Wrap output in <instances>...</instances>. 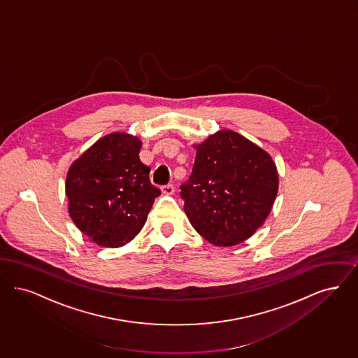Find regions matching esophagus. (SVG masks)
<instances>
[{"label":"esophagus","mask_w":358,"mask_h":358,"mask_svg":"<svg viewBox=\"0 0 358 358\" xmlns=\"http://www.w3.org/2000/svg\"><path fill=\"white\" fill-rule=\"evenodd\" d=\"M162 192L166 195H172L175 192V187L172 185H166V186L162 187Z\"/></svg>","instance_id":"obj_1"}]
</instances>
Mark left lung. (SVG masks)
<instances>
[{
	"mask_svg": "<svg viewBox=\"0 0 358 358\" xmlns=\"http://www.w3.org/2000/svg\"><path fill=\"white\" fill-rule=\"evenodd\" d=\"M278 192L270 155L242 135L223 129L196 147L180 186L192 227L215 246H234L264 224Z\"/></svg>",
	"mask_w": 358,
	"mask_h": 358,
	"instance_id": "1",
	"label": "left lung"
}]
</instances>
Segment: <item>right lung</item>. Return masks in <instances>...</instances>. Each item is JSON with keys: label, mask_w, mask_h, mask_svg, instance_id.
<instances>
[{"label": "right lung", "mask_w": 358, "mask_h": 358, "mask_svg": "<svg viewBox=\"0 0 358 358\" xmlns=\"http://www.w3.org/2000/svg\"><path fill=\"white\" fill-rule=\"evenodd\" d=\"M141 141L110 134L85 151L66 175L69 215L81 233L104 248H119L139 233L162 191L139 159Z\"/></svg>", "instance_id": "obj_1"}]
</instances>
